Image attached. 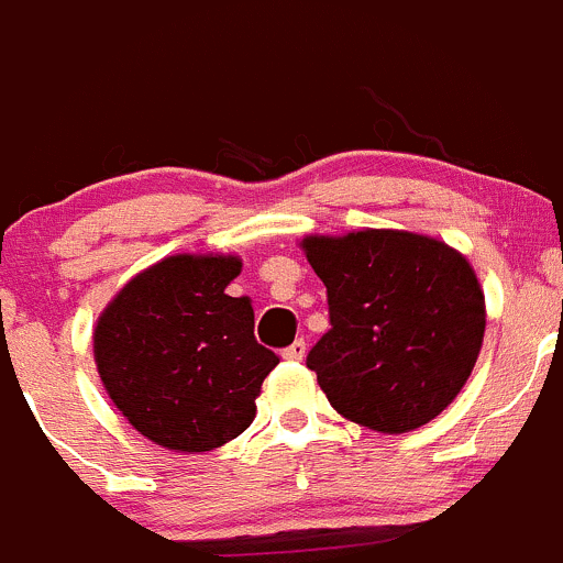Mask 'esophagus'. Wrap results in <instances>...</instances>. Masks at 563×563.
I'll use <instances>...</instances> for the list:
<instances>
[{
    "label": "esophagus",
    "instance_id": "1",
    "mask_svg": "<svg viewBox=\"0 0 563 563\" xmlns=\"http://www.w3.org/2000/svg\"><path fill=\"white\" fill-rule=\"evenodd\" d=\"M305 352H308V346H305V341H302V338H297V341H294L291 346H286V349H283V357H286V360H291V363H299V360L305 357Z\"/></svg>",
    "mask_w": 563,
    "mask_h": 563
}]
</instances>
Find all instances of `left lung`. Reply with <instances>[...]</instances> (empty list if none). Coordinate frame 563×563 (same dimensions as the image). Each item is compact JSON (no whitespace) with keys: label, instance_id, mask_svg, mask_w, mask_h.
<instances>
[{"label":"left lung","instance_id":"1","mask_svg":"<svg viewBox=\"0 0 563 563\" xmlns=\"http://www.w3.org/2000/svg\"><path fill=\"white\" fill-rule=\"evenodd\" d=\"M330 330L308 352L343 418L401 434L438 418L482 352L484 294L465 258L407 231L308 236Z\"/></svg>","mask_w":563,"mask_h":563}]
</instances>
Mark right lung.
Returning a JSON list of instances; mask_svg holds the SVG:
<instances>
[{"instance_id": "obj_1", "label": "right lung", "mask_w": 563, "mask_h": 563, "mask_svg": "<svg viewBox=\"0 0 563 563\" xmlns=\"http://www.w3.org/2000/svg\"><path fill=\"white\" fill-rule=\"evenodd\" d=\"M231 255H170L136 275L98 319V374L131 427L173 451H214L255 418L280 363L255 341L250 297H228Z\"/></svg>"}]
</instances>
